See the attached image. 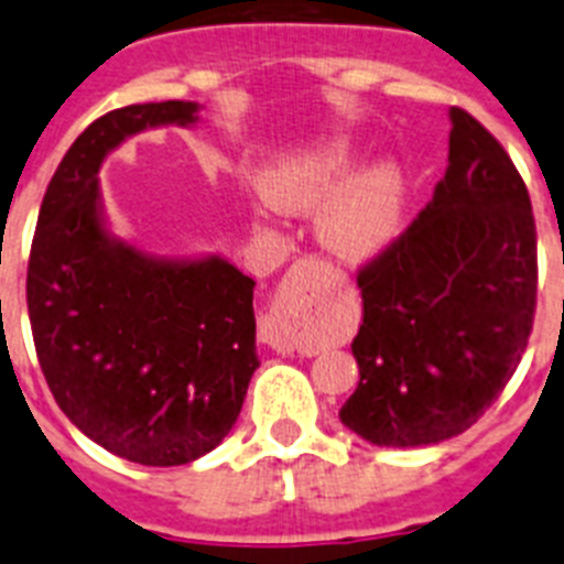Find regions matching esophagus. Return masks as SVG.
Returning a JSON list of instances; mask_svg holds the SVG:
<instances>
[{
    "mask_svg": "<svg viewBox=\"0 0 564 564\" xmlns=\"http://www.w3.org/2000/svg\"><path fill=\"white\" fill-rule=\"evenodd\" d=\"M310 267H295L283 281L281 295L275 297V306L269 312L267 321L261 323V340L267 343L269 349L281 351V355H292L295 351V337L289 332V315L295 310L297 292L303 289V283L310 281Z\"/></svg>",
    "mask_w": 564,
    "mask_h": 564,
    "instance_id": "esophagus-1",
    "label": "esophagus"
}]
</instances>
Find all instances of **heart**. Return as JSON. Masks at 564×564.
<instances>
[{
	"instance_id": "b5f03b06",
	"label": "heart",
	"mask_w": 564,
	"mask_h": 564,
	"mask_svg": "<svg viewBox=\"0 0 564 564\" xmlns=\"http://www.w3.org/2000/svg\"><path fill=\"white\" fill-rule=\"evenodd\" d=\"M357 161L351 139H326L269 161L258 195L283 215L317 213V241L337 261L360 267L398 241L405 215L403 170L377 159L349 178Z\"/></svg>"
}]
</instances>
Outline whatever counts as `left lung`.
I'll use <instances>...</instances> for the list:
<instances>
[{
    "instance_id": "8db88e82",
    "label": "left lung",
    "mask_w": 564,
    "mask_h": 564,
    "mask_svg": "<svg viewBox=\"0 0 564 564\" xmlns=\"http://www.w3.org/2000/svg\"><path fill=\"white\" fill-rule=\"evenodd\" d=\"M448 170L417 221L360 272V383L340 423L417 448L471 429L517 371L536 310L531 198L497 139L448 110Z\"/></svg>"
}]
</instances>
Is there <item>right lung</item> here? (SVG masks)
<instances>
[{
	"mask_svg": "<svg viewBox=\"0 0 564 564\" xmlns=\"http://www.w3.org/2000/svg\"><path fill=\"white\" fill-rule=\"evenodd\" d=\"M198 101L130 105L93 121L47 184L28 263V315L58 409L139 465H184L241 414L254 281L221 254L164 258L112 232L99 170L127 139L195 127Z\"/></svg>",
	"mask_w": 564,
	"mask_h": 564,
	"instance_id": "obj_1",
	"label": "right lung"
}]
</instances>
